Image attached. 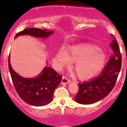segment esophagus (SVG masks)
Masks as SVG:
<instances>
[{"mask_svg": "<svg viewBox=\"0 0 127 127\" xmlns=\"http://www.w3.org/2000/svg\"><path fill=\"white\" fill-rule=\"evenodd\" d=\"M71 81L70 79H68L67 78H66V77H64L63 76L62 78V84H69V83H70Z\"/></svg>", "mask_w": 127, "mask_h": 127, "instance_id": "34e87169", "label": "esophagus"}]
</instances>
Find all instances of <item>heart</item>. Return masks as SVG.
I'll list each match as a JSON object with an SVG mask.
<instances>
[{"instance_id": "obj_1", "label": "heart", "mask_w": 127, "mask_h": 127, "mask_svg": "<svg viewBox=\"0 0 127 127\" xmlns=\"http://www.w3.org/2000/svg\"><path fill=\"white\" fill-rule=\"evenodd\" d=\"M75 61L73 67L79 78H91L104 66L106 56L98 48L87 46L82 48H73L68 51L61 49L55 55L54 62L57 67L68 65L70 60Z\"/></svg>"}]
</instances>
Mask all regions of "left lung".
Wrapping results in <instances>:
<instances>
[{"label":"left lung","instance_id":"obj_1","mask_svg":"<svg viewBox=\"0 0 127 127\" xmlns=\"http://www.w3.org/2000/svg\"><path fill=\"white\" fill-rule=\"evenodd\" d=\"M110 46L113 54L101 74L90 81L79 83L76 101L82 104H91L106 97L116 84L121 68V54L115 37Z\"/></svg>","mask_w":127,"mask_h":127}]
</instances>
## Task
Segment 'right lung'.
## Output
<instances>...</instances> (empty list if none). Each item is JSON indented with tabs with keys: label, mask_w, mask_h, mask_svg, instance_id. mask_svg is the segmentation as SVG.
Returning a JSON list of instances; mask_svg holds the SVG:
<instances>
[{
	"label": "right lung",
	"mask_w": 127,
	"mask_h": 127,
	"mask_svg": "<svg viewBox=\"0 0 127 127\" xmlns=\"http://www.w3.org/2000/svg\"><path fill=\"white\" fill-rule=\"evenodd\" d=\"M54 31H48L37 28L26 29L16 34L15 38L21 35H30L39 38H46L53 34ZM9 70L16 91L26 103L30 105L42 106L52 101L54 91L62 79V76L50 67H45L42 72L34 78H24L12 69L8 58Z\"/></svg>",
	"instance_id": "right-lung-1"
}]
</instances>
